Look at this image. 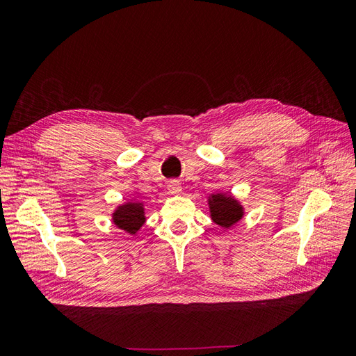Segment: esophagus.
<instances>
[{
	"instance_id": "esophagus-1",
	"label": "esophagus",
	"mask_w": 356,
	"mask_h": 356,
	"mask_svg": "<svg viewBox=\"0 0 356 356\" xmlns=\"http://www.w3.org/2000/svg\"><path fill=\"white\" fill-rule=\"evenodd\" d=\"M168 190L170 195H179V193L182 191V187H181V182L177 181V179H172L168 182Z\"/></svg>"
}]
</instances>
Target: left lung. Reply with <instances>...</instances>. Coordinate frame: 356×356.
Returning <instances> with one entry per match:
<instances>
[{"mask_svg":"<svg viewBox=\"0 0 356 356\" xmlns=\"http://www.w3.org/2000/svg\"><path fill=\"white\" fill-rule=\"evenodd\" d=\"M211 217L221 227H232L242 218V207L230 196L213 195L209 200Z\"/></svg>","mask_w":356,"mask_h":356,"instance_id":"left-lung-1","label":"left lung"}]
</instances>
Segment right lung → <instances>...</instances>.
Masks as SVG:
<instances>
[{
  "label": "right lung",
  "instance_id": "1",
  "mask_svg": "<svg viewBox=\"0 0 356 356\" xmlns=\"http://www.w3.org/2000/svg\"><path fill=\"white\" fill-rule=\"evenodd\" d=\"M113 220L118 229L126 230L131 234L136 233L145 221L143 203L131 202L117 208V211L113 213Z\"/></svg>",
  "mask_w": 356,
  "mask_h": 356
}]
</instances>
